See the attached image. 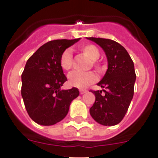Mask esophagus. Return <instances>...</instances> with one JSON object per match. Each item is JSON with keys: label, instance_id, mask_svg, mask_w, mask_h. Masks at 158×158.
<instances>
[{"label": "esophagus", "instance_id": "34e87169", "mask_svg": "<svg viewBox=\"0 0 158 158\" xmlns=\"http://www.w3.org/2000/svg\"><path fill=\"white\" fill-rule=\"evenodd\" d=\"M87 93V90L86 89H80V93L81 94H84V93Z\"/></svg>", "mask_w": 158, "mask_h": 158}]
</instances>
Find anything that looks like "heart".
Here are the masks:
<instances>
[{
	"mask_svg": "<svg viewBox=\"0 0 158 158\" xmlns=\"http://www.w3.org/2000/svg\"><path fill=\"white\" fill-rule=\"evenodd\" d=\"M79 50L86 54L89 58L93 60V63L97 69H100V65L97 62L100 57L99 49L93 44L85 43L79 46ZM60 66L65 71H68L72 68L73 65V53L70 50L67 49L62 53L59 59ZM97 79L96 73L93 71L81 72V71H73L69 77V81L71 85L79 89H85L89 85L93 84Z\"/></svg>",
	"mask_w": 158,
	"mask_h": 158,
	"instance_id": "1",
	"label": "heart"
}]
</instances>
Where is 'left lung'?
Listing matches in <instances>:
<instances>
[{
  "mask_svg": "<svg viewBox=\"0 0 158 158\" xmlns=\"http://www.w3.org/2000/svg\"><path fill=\"white\" fill-rule=\"evenodd\" d=\"M95 42L105 52L108 68L97 85L105 88L91 91L96 100L89 111L93 119L104 126L119 123L126 115L134 96L136 79L135 65L127 50L114 40L102 38H87Z\"/></svg>",
  "mask_w": 158,
  "mask_h": 158,
  "instance_id": "8db88e82",
  "label": "left lung"
}]
</instances>
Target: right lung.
I'll return each instance as SVG.
<instances>
[{
    "mask_svg": "<svg viewBox=\"0 0 158 158\" xmlns=\"http://www.w3.org/2000/svg\"><path fill=\"white\" fill-rule=\"evenodd\" d=\"M80 39L52 40L28 58L22 73L21 95L29 116L36 123L51 126L62 120L79 90H62L67 81L59 59L65 49Z\"/></svg>",
    "mask_w": 158,
    "mask_h": 158,
    "instance_id": "obj_1",
    "label": "right lung"
}]
</instances>
